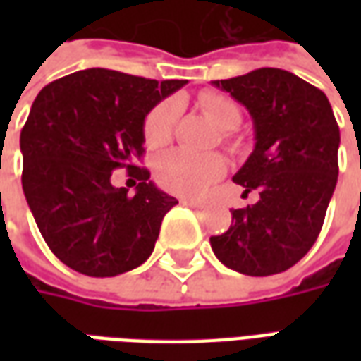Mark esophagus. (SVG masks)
<instances>
[{
  "mask_svg": "<svg viewBox=\"0 0 361 361\" xmlns=\"http://www.w3.org/2000/svg\"><path fill=\"white\" fill-rule=\"evenodd\" d=\"M181 203L188 204V207H193V209H203L204 207L203 201H199V199H191V197H183V199H181Z\"/></svg>",
  "mask_w": 361,
  "mask_h": 361,
  "instance_id": "esophagus-1",
  "label": "esophagus"
}]
</instances>
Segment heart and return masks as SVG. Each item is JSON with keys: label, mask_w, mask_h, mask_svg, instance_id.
I'll return each instance as SVG.
<instances>
[{"label": "heart", "mask_w": 361, "mask_h": 361, "mask_svg": "<svg viewBox=\"0 0 361 361\" xmlns=\"http://www.w3.org/2000/svg\"><path fill=\"white\" fill-rule=\"evenodd\" d=\"M199 108L222 131H234L242 123L240 106L220 92H203ZM176 119L172 102H160L147 114L142 123L145 142L157 149L170 141ZM226 170L224 158L219 154H193L188 150H170L157 158L154 178L158 185L176 195H199L209 189Z\"/></svg>", "instance_id": "b5f03b06"}]
</instances>
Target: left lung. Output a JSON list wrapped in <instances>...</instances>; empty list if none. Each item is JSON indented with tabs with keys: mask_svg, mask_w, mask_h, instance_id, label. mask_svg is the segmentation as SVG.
Instances as JSON below:
<instances>
[{
	"mask_svg": "<svg viewBox=\"0 0 361 361\" xmlns=\"http://www.w3.org/2000/svg\"><path fill=\"white\" fill-rule=\"evenodd\" d=\"M250 110L255 149L232 180L259 201L232 211V226L212 235L214 255L232 271L269 276L288 271L323 228L338 178L341 131L323 90L298 75L263 67L212 81Z\"/></svg>",
	"mask_w": 361,
	"mask_h": 361,
	"instance_id": "obj_1",
	"label": "left lung"
}]
</instances>
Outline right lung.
<instances>
[{"label": "right lung", "mask_w": 361, "mask_h": 361, "mask_svg": "<svg viewBox=\"0 0 361 361\" xmlns=\"http://www.w3.org/2000/svg\"><path fill=\"white\" fill-rule=\"evenodd\" d=\"M185 82L94 67L38 92L20 131V180L44 242L69 269L104 279L150 257L178 201L133 160L145 154L147 114ZM118 167L140 180L133 197L111 185Z\"/></svg>", "instance_id": "right-lung-1"}]
</instances>
